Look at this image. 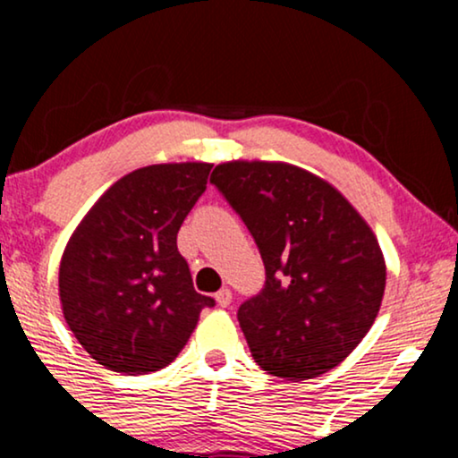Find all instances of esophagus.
Returning <instances> with one entry per match:
<instances>
[{
	"instance_id": "obj_1",
	"label": "esophagus",
	"mask_w": 458,
	"mask_h": 458,
	"mask_svg": "<svg viewBox=\"0 0 458 458\" xmlns=\"http://www.w3.org/2000/svg\"><path fill=\"white\" fill-rule=\"evenodd\" d=\"M215 299H217V303L222 308H228L230 301H233V293H230V288H222V291L215 295Z\"/></svg>"
}]
</instances>
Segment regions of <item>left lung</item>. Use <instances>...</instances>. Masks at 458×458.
Returning <instances> with one entry per match:
<instances>
[{"label": "left lung", "instance_id": "8db88e82", "mask_svg": "<svg viewBox=\"0 0 458 458\" xmlns=\"http://www.w3.org/2000/svg\"><path fill=\"white\" fill-rule=\"evenodd\" d=\"M211 182L265 262V286L236 312L256 364L288 381L338 366L379 314L377 236L343 193L288 163H222Z\"/></svg>", "mask_w": 458, "mask_h": 458}]
</instances>
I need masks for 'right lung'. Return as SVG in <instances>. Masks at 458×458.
Here are the masks:
<instances>
[{
  "instance_id": "obj_1",
  "label": "right lung",
  "mask_w": 458,
  "mask_h": 458,
  "mask_svg": "<svg viewBox=\"0 0 458 458\" xmlns=\"http://www.w3.org/2000/svg\"><path fill=\"white\" fill-rule=\"evenodd\" d=\"M211 163L140 167L103 193L68 241L60 301L79 344L98 364L146 375L176 360L215 299L193 288L176 245L207 191Z\"/></svg>"
}]
</instances>
